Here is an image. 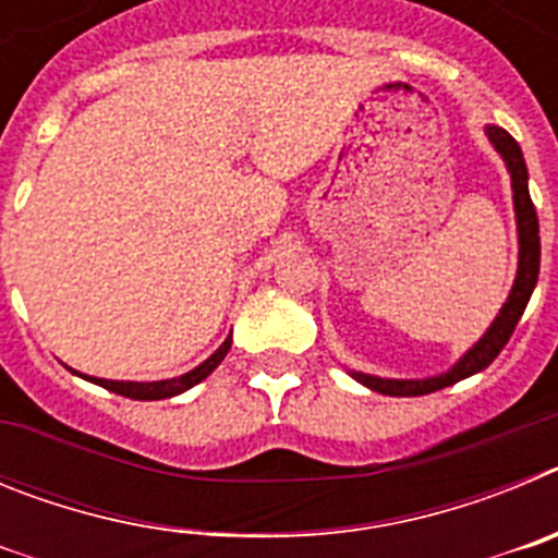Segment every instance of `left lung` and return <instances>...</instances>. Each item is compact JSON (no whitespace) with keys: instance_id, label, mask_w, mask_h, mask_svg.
<instances>
[{"instance_id":"left-lung-1","label":"left lung","mask_w":558,"mask_h":558,"mask_svg":"<svg viewBox=\"0 0 558 558\" xmlns=\"http://www.w3.org/2000/svg\"><path fill=\"white\" fill-rule=\"evenodd\" d=\"M486 140L492 142V147H495L497 156H500L502 165H506V170H509L511 192H514L511 201H514L520 256H517V276L514 284H511L509 290V299L502 302L500 313L495 315V322L489 324V329H486V332L456 360V366L447 368L445 374H436V377L425 379H391L347 368V372L357 379L360 386L372 388V391L377 393H386V397H425V393L456 386L461 379L472 377V374L483 372V368L489 366L492 360L502 352V347L509 343L517 322H520L525 307H529V299L536 288V279H539V220H536L534 201H531L529 192V167H525L520 145H517L514 136H511L509 131H502V128L497 125H486Z\"/></svg>"}]
</instances>
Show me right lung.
<instances>
[{
  "label": "right lung",
  "mask_w": 558,
  "mask_h": 558,
  "mask_svg": "<svg viewBox=\"0 0 558 558\" xmlns=\"http://www.w3.org/2000/svg\"><path fill=\"white\" fill-rule=\"evenodd\" d=\"M231 349V335L229 338L220 343L218 349H215V354H209V357L201 363V366H195L192 372L181 374V377H170V379H153V383H133V379H102V377H88V374H81L75 372L77 377L88 379V383H95V386H102L108 388V391L120 393V397H128V399H170V397H179V393L190 391L192 386H198L201 379L209 377L215 368L220 366V360L226 357V352Z\"/></svg>",
  "instance_id": "obj_1"
}]
</instances>
